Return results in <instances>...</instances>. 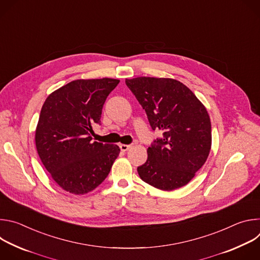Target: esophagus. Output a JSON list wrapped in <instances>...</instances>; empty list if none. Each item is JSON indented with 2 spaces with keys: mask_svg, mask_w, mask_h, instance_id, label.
Masks as SVG:
<instances>
[{
  "mask_svg": "<svg viewBox=\"0 0 260 260\" xmlns=\"http://www.w3.org/2000/svg\"><path fill=\"white\" fill-rule=\"evenodd\" d=\"M119 147H120V149L122 150V151H127L129 148L132 147V145H125V144H120L119 145Z\"/></svg>",
  "mask_w": 260,
  "mask_h": 260,
  "instance_id": "esophagus-1",
  "label": "esophagus"
}]
</instances>
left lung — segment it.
Masks as SVG:
<instances>
[{"label":"left lung","instance_id":"left-lung-1","mask_svg":"<svg viewBox=\"0 0 260 260\" xmlns=\"http://www.w3.org/2000/svg\"><path fill=\"white\" fill-rule=\"evenodd\" d=\"M126 86L145 110L153 131H160L148 148L140 178L171 191L186 185L204 166L211 149V121L204 105L183 83L169 78L139 77Z\"/></svg>","mask_w":260,"mask_h":260}]
</instances>
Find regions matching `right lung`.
<instances>
[{"mask_svg":"<svg viewBox=\"0 0 260 260\" xmlns=\"http://www.w3.org/2000/svg\"><path fill=\"white\" fill-rule=\"evenodd\" d=\"M119 80H75L48 95L36 129L37 151L59 186L84 194L107 178L119 155L117 145L92 142L107 96Z\"/></svg>","mask_w":260,"mask_h":260,"instance_id":"add662e5","label":"right lung"}]
</instances>
